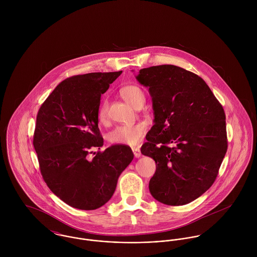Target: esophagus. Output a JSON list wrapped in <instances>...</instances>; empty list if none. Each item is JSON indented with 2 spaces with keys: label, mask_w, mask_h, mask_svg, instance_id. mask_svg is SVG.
I'll return each mask as SVG.
<instances>
[{
  "label": "esophagus",
  "mask_w": 257,
  "mask_h": 257,
  "mask_svg": "<svg viewBox=\"0 0 257 257\" xmlns=\"http://www.w3.org/2000/svg\"><path fill=\"white\" fill-rule=\"evenodd\" d=\"M133 152H134V155L135 157L139 158L142 156V152H141V149L138 148V147H133Z\"/></svg>",
  "instance_id": "1"
}]
</instances>
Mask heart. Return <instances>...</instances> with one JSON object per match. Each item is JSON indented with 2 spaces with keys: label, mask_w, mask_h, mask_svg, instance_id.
<instances>
[{
  "label": "heart",
  "mask_w": 257,
  "mask_h": 257,
  "mask_svg": "<svg viewBox=\"0 0 257 257\" xmlns=\"http://www.w3.org/2000/svg\"><path fill=\"white\" fill-rule=\"evenodd\" d=\"M121 97L133 107L145 102V93L143 89L137 85H128L120 90ZM108 115V102L104 100L98 111L100 121H105ZM147 126L145 122H137L134 124H122L115 126L108 134V141L113 145L137 146L141 143L147 133Z\"/></svg>",
  "instance_id": "1"
}]
</instances>
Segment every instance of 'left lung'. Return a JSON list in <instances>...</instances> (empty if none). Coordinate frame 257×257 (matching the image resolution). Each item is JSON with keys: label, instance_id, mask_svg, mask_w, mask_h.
<instances>
[{"label": "left lung", "instance_id": "obj_1", "mask_svg": "<svg viewBox=\"0 0 257 257\" xmlns=\"http://www.w3.org/2000/svg\"><path fill=\"white\" fill-rule=\"evenodd\" d=\"M148 87L154 124L142 153L154 159L149 191L169 206L188 204L215 182L227 149L225 114L206 82L175 65L140 70Z\"/></svg>", "mask_w": 257, "mask_h": 257}]
</instances>
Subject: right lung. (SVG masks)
<instances>
[{"instance_id": "1", "label": "right lung", "mask_w": 257, "mask_h": 257, "mask_svg": "<svg viewBox=\"0 0 257 257\" xmlns=\"http://www.w3.org/2000/svg\"><path fill=\"white\" fill-rule=\"evenodd\" d=\"M95 72L69 77L59 83L37 115L34 147L48 188L67 205L95 210L113 194L120 173L134 159L127 146L104 151L98 127L101 95L119 75Z\"/></svg>"}]
</instances>
